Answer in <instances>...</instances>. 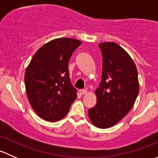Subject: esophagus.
I'll return each instance as SVG.
<instances>
[{
    "mask_svg": "<svg viewBox=\"0 0 158 158\" xmlns=\"http://www.w3.org/2000/svg\"><path fill=\"white\" fill-rule=\"evenodd\" d=\"M79 93H80V95H85L87 93V91L85 89H81V90H79Z\"/></svg>",
    "mask_w": 158,
    "mask_h": 158,
    "instance_id": "esophagus-1",
    "label": "esophagus"
}]
</instances>
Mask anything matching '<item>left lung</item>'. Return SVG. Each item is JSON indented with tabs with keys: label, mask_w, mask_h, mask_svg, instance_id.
Here are the masks:
<instances>
[{
	"label": "left lung",
	"mask_w": 158,
	"mask_h": 158,
	"mask_svg": "<svg viewBox=\"0 0 158 158\" xmlns=\"http://www.w3.org/2000/svg\"><path fill=\"white\" fill-rule=\"evenodd\" d=\"M102 55V73L95 90L97 103L89 109L91 122L99 128L114 126L133 107L139 92L138 71L128 52L118 44H98Z\"/></svg>",
	"instance_id": "8db88e82"
}]
</instances>
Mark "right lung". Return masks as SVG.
I'll use <instances>...</instances> for the list:
<instances>
[{
	"label": "right lung",
	"instance_id": "right-lung-1",
	"mask_svg": "<svg viewBox=\"0 0 158 158\" xmlns=\"http://www.w3.org/2000/svg\"><path fill=\"white\" fill-rule=\"evenodd\" d=\"M81 44L72 38L53 40L36 51L27 68L24 82L28 99L44 120L56 122L64 118L77 97L68 64Z\"/></svg>",
	"mask_w": 158,
	"mask_h": 158
}]
</instances>
